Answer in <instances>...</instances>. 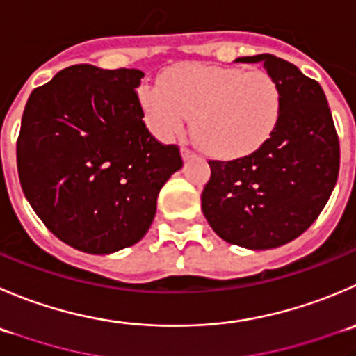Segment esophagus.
<instances>
[{"label": "esophagus", "instance_id": "1", "mask_svg": "<svg viewBox=\"0 0 356 356\" xmlns=\"http://www.w3.org/2000/svg\"><path fill=\"white\" fill-rule=\"evenodd\" d=\"M181 154H182V158H184V161L193 160V158H196V153H193V151L189 149V147H186V146H182Z\"/></svg>", "mask_w": 356, "mask_h": 356}]
</instances>
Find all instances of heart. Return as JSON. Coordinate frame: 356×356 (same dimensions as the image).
Listing matches in <instances>:
<instances>
[{"instance_id":"obj_1","label":"heart","mask_w":356,"mask_h":356,"mask_svg":"<svg viewBox=\"0 0 356 356\" xmlns=\"http://www.w3.org/2000/svg\"><path fill=\"white\" fill-rule=\"evenodd\" d=\"M139 104L158 139H174L191 118L193 137L207 154L240 160L277 132L284 94L266 71L182 62L160 76V85L140 86Z\"/></svg>"}]
</instances>
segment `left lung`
Instances as JSON below:
<instances>
[{
  "label": "left lung",
  "mask_w": 356,
  "mask_h": 356,
  "mask_svg": "<svg viewBox=\"0 0 356 356\" xmlns=\"http://www.w3.org/2000/svg\"><path fill=\"white\" fill-rule=\"evenodd\" d=\"M236 62H261L280 85L284 111L257 153L209 161L202 210L224 241L268 250L305 233L329 202L339 174V139L318 81L270 54Z\"/></svg>",
  "instance_id": "obj_1"
}]
</instances>
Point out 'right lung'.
Returning <instances> with one entry per match:
<instances>
[{
	"mask_svg": "<svg viewBox=\"0 0 356 356\" xmlns=\"http://www.w3.org/2000/svg\"><path fill=\"white\" fill-rule=\"evenodd\" d=\"M139 69L76 64L34 88L17 139L22 191L44 226L86 254L137 243L160 189L182 167L175 144L151 136Z\"/></svg>",
	"mask_w": 356,
	"mask_h": 356,
	"instance_id": "right-lung-1",
	"label": "right lung"
}]
</instances>
